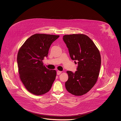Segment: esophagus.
<instances>
[{
    "mask_svg": "<svg viewBox=\"0 0 121 121\" xmlns=\"http://www.w3.org/2000/svg\"><path fill=\"white\" fill-rule=\"evenodd\" d=\"M61 73H62L61 71H58L57 72V75H59V74H60Z\"/></svg>",
    "mask_w": 121,
    "mask_h": 121,
    "instance_id": "obj_1",
    "label": "esophagus"
}]
</instances>
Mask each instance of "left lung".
Listing matches in <instances>:
<instances>
[{"mask_svg": "<svg viewBox=\"0 0 121 121\" xmlns=\"http://www.w3.org/2000/svg\"><path fill=\"white\" fill-rule=\"evenodd\" d=\"M63 39L71 59L78 61L74 73L67 71L69 79L65 82L66 88L73 95H83L92 88L98 80L101 64L100 52L86 35H65Z\"/></svg>", "mask_w": 121, "mask_h": 121, "instance_id": "left-lung-1", "label": "left lung"}]
</instances>
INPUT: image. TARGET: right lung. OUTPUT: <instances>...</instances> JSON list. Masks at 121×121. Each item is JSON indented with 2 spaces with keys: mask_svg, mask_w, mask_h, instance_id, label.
I'll return each mask as SVG.
<instances>
[{
  "mask_svg": "<svg viewBox=\"0 0 121 121\" xmlns=\"http://www.w3.org/2000/svg\"><path fill=\"white\" fill-rule=\"evenodd\" d=\"M59 35L36 34L24 43L17 53V63L20 80L29 92L41 95L51 89L56 76L55 70L43 65L52 43Z\"/></svg>",
  "mask_w": 121,
  "mask_h": 121,
  "instance_id": "obj_1",
  "label": "right lung"
}]
</instances>
